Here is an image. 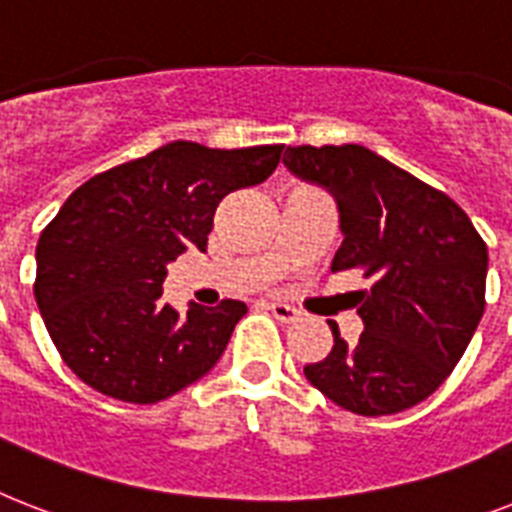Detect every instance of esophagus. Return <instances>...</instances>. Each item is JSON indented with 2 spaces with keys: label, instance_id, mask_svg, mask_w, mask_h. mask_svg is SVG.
Listing matches in <instances>:
<instances>
[{
  "label": "esophagus",
  "instance_id": "obj_1",
  "mask_svg": "<svg viewBox=\"0 0 512 512\" xmlns=\"http://www.w3.org/2000/svg\"><path fill=\"white\" fill-rule=\"evenodd\" d=\"M268 310L273 313V318L281 323H294L299 318V313L292 305H284V302H268Z\"/></svg>",
  "mask_w": 512,
  "mask_h": 512
}]
</instances>
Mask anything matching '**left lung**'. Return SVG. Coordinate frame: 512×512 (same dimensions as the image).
<instances>
[{
  "label": "left lung",
  "mask_w": 512,
  "mask_h": 512,
  "mask_svg": "<svg viewBox=\"0 0 512 512\" xmlns=\"http://www.w3.org/2000/svg\"><path fill=\"white\" fill-rule=\"evenodd\" d=\"M284 165L334 194L344 242L331 270H360L365 331L305 365L307 381L357 415H392L434 394L484 315L486 244L444 191L360 144L286 147Z\"/></svg>",
  "instance_id": "obj_1"
}]
</instances>
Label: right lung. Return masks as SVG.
I'll use <instances>...</instances> for the list:
<instances>
[{
	"label": "right lung",
	"instance_id": "obj_1",
	"mask_svg": "<svg viewBox=\"0 0 512 512\" xmlns=\"http://www.w3.org/2000/svg\"><path fill=\"white\" fill-rule=\"evenodd\" d=\"M284 144L170 141L78 186L36 244V305L70 371L112 400L152 405L205 376L247 305L162 302L186 249H207L220 199L263 184Z\"/></svg>",
	"mask_w": 512,
	"mask_h": 512
}]
</instances>
